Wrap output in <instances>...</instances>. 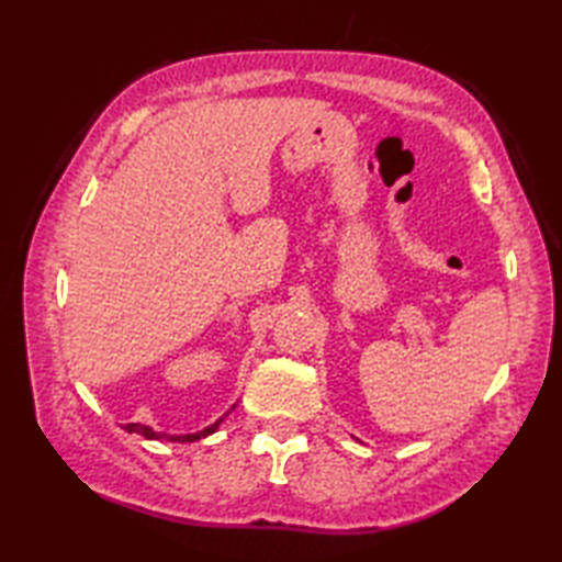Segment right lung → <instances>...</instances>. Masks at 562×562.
I'll return each mask as SVG.
<instances>
[{
    "instance_id": "1",
    "label": "right lung",
    "mask_w": 562,
    "mask_h": 562,
    "mask_svg": "<svg viewBox=\"0 0 562 562\" xmlns=\"http://www.w3.org/2000/svg\"><path fill=\"white\" fill-rule=\"evenodd\" d=\"M220 423H222V420H217L214 425L205 427V429H202V432H195V435H183V437H166V435L154 432L151 427H147V425H139V423H130V425H125V429H127V432H137V435H142V437H147V439H161V437H166V439H171V441H195V439H200V437H207V435H212L214 429L220 427Z\"/></svg>"
}]
</instances>
